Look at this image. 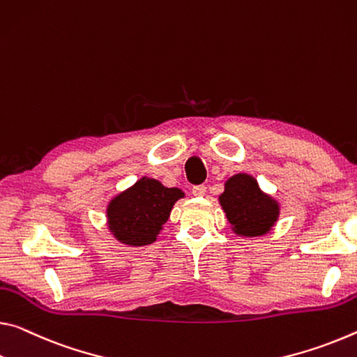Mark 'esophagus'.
Returning <instances> with one entry per match:
<instances>
[{
  "instance_id": "esophagus-1",
  "label": "esophagus",
  "mask_w": 357,
  "mask_h": 357,
  "mask_svg": "<svg viewBox=\"0 0 357 357\" xmlns=\"http://www.w3.org/2000/svg\"><path fill=\"white\" fill-rule=\"evenodd\" d=\"M192 194H194L195 197H203L206 194V185L205 184H197L192 188Z\"/></svg>"
}]
</instances>
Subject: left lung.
Instances as JSON below:
<instances>
[{"label":"left lung","instance_id":"obj_1","mask_svg":"<svg viewBox=\"0 0 357 357\" xmlns=\"http://www.w3.org/2000/svg\"><path fill=\"white\" fill-rule=\"evenodd\" d=\"M225 216L240 235H264L278 219V205L260 192L257 181L248 174H236L225 183L219 197Z\"/></svg>","mask_w":357,"mask_h":357}]
</instances>
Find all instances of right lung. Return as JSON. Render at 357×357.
Here are the masks:
<instances>
[{"label": "right lung", "instance_id": "1", "mask_svg": "<svg viewBox=\"0 0 357 357\" xmlns=\"http://www.w3.org/2000/svg\"><path fill=\"white\" fill-rule=\"evenodd\" d=\"M183 192L163 188L155 179H139L107 206L109 229L116 238L132 246L151 245Z\"/></svg>", "mask_w": 357, "mask_h": 357}]
</instances>
